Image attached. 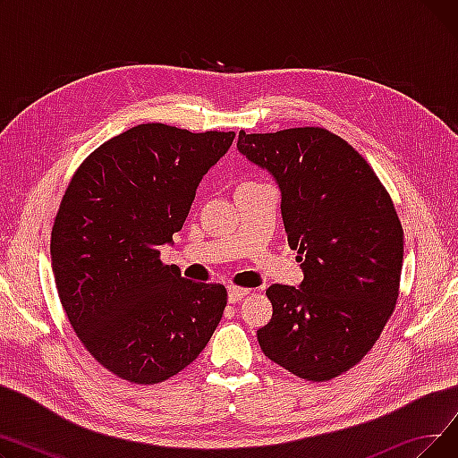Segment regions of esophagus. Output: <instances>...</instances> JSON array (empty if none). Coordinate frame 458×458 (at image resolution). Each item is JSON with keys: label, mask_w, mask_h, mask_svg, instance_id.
I'll list each match as a JSON object with an SVG mask.
<instances>
[{"label": "esophagus", "mask_w": 458, "mask_h": 458, "mask_svg": "<svg viewBox=\"0 0 458 458\" xmlns=\"http://www.w3.org/2000/svg\"><path fill=\"white\" fill-rule=\"evenodd\" d=\"M249 293H250V290H247V287L232 285V287H228V301H230V302H237V301L245 299Z\"/></svg>", "instance_id": "34e87169"}]
</instances>
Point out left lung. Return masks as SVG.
I'll use <instances>...</instances> for the list:
<instances>
[{
  "label": "left lung",
  "mask_w": 458,
  "mask_h": 458,
  "mask_svg": "<svg viewBox=\"0 0 458 458\" xmlns=\"http://www.w3.org/2000/svg\"><path fill=\"white\" fill-rule=\"evenodd\" d=\"M237 148L275 176L287 243L304 271L301 287L266 292L273 319L258 330L259 347L304 380H330L371 351L395 310L403 226L390 192L325 128L239 131Z\"/></svg>",
  "instance_id": "1"
}]
</instances>
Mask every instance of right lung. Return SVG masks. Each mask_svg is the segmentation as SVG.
Listing matches in <instances>:
<instances>
[{
  "label": "right lung",
  "mask_w": 458,
  "mask_h": 458,
  "mask_svg": "<svg viewBox=\"0 0 458 458\" xmlns=\"http://www.w3.org/2000/svg\"><path fill=\"white\" fill-rule=\"evenodd\" d=\"M233 131L139 124L96 148L72 176L52 228V269L83 347L135 384L174 377L208 345L228 301L159 259Z\"/></svg>",
  "instance_id": "right-lung-1"
}]
</instances>
